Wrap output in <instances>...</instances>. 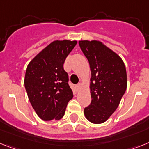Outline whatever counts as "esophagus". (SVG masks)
Wrapping results in <instances>:
<instances>
[{"label":"esophagus","instance_id":"esophagus-1","mask_svg":"<svg viewBox=\"0 0 149 149\" xmlns=\"http://www.w3.org/2000/svg\"><path fill=\"white\" fill-rule=\"evenodd\" d=\"M76 89H77V90H79V89L81 88V87H82V84L81 83L77 84V85H76Z\"/></svg>","mask_w":149,"mask_h":149}]
</instances>
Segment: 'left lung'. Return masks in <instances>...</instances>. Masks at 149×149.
<instances>
[{
	"instance_id": "1",
	"label": "left lung",
	"mask_w": 149,
	"mask_h": 149,
	"mask_svg": "<svg viewBox=\"0 0 149 149\" xmlns=\"http://www.w3.org/2000/svg\"><path fill=\"white\" fill-rule=\"evenodd\" d=\"M79 44L91 72V102L84 114L91 123L101 124L116 110L125 93L126 68L121 58L101 42L81 40Z\"/></svg>"
}]
</instances>
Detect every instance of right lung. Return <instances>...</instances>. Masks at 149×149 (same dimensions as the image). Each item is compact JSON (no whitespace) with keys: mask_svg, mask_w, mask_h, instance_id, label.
<instances>
[{"mask_svg":"<svg viewBox=\"0 0 149 149\" xmlns=\"http://www.w3.org/2000/svg\"><path fill=\"white\" fill-rule=\"evenodd\" d=\"M76 43V41H54L27 67L24 87L32 107L43 121L60 120L73 97L64 64Z\"/></svg>","mask_w":149,"mask_h":149,"instance_id":"1","label":"right lung"}]
</instances>
